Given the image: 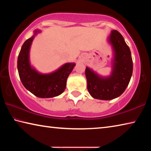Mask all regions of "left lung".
Returning <instances> with one entry per match:
<instances>
[{
    "instance_id": "1",
    "label": "left lung",
    "mask_w": 151,
    "mask_h": 151,
    "mask_svg": "<svg viewBox=\"0 0 151 151\" xmlns=\"http://www.w3.org/2000/svg\"><path fill=\"white\" fill-rule=\"evenodd\" d=\"M114 51L113 68L109 77H102L86 67L85 75L88 93L94 99L111 100L124 93L132 74V60L129 47L121 33L116 30L109 37Z\"/></svg>"
}]
</instances>
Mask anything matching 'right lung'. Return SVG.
Segmentation results:
<instances>
[{"label": "right lung", "mask_w": 151, "mask_h": 151, "mask_svg": "<svg viewBox=\"0 0 151 151\" xmlns=\"http://www.w3.org/2000/svg\"><path fill=\"white\" fill-rule=\"evenodd\" d=\"M39 32L35 30V35ZM34 36L22 45L17 60L19 77L28 91L39 98H51L60 95L66 88V80L72 72L75 63H66L55 72L43 75L31 67L29 50Z\"/></svg>", "instance_id": "obj_1"}]
</instances>
